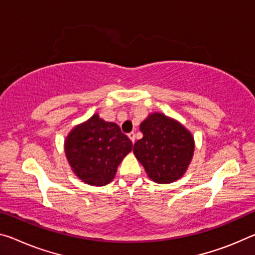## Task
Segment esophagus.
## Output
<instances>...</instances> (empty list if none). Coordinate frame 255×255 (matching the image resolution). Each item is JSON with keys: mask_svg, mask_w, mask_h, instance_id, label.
Here are the masks:
<instances>
[{"mask_svg": "<svg viewBox=\"0 0 255 255\" xmlns=\"http://www.w3.org/2000/svg\"><path fill=\"white\" fill-rule=\"evenodd\" d=\"M128 137H129V139H130L132 143H135V134H134V132H129Z\"/></svg>", "mask_w": 255, "mask_h": 255, "instance_id": "1", "label": "esophagus"}]
</instances>
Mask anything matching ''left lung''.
Wrapping results in <instances>:
<instances>
[{"label":"left lung","mask_w":255,"mask_h":255,"mask_svg":"<svg viewBox=\"0 0 255 255\" xmlns=\"http://www.w3.org/2000/svg\"><path fill=\"white\" fill-rule=\"evenodd\" d=\"M143 137L132 152L148 178L170 184L185 175L193 159L195 142L192 132L178 120L161 112L149 113L139 125Z\"/></svg>","instance_id":"left-lung-1"}]
</instances>
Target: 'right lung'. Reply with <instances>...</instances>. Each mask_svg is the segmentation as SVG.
I'll return each instance as SVG.
<instances>
[{
  "label": "right lung",
  "mask_w": 255,
  "mask_h": 255,
  "mask_svg": "<svg viewBox=\"0 0 255 255\" xmlns=\"http://www.w3.org/2000/svg\"><path fill=\"white\" fill-rule=\"evenodd\" d=\"M132 143L115 123L99 113L77 125L64 140V153L71 170L85 184L104 186L115 178L118 165Z\"/></svg>",
  "instance_id": "obj_1"
}]
</instances>
